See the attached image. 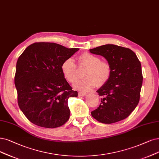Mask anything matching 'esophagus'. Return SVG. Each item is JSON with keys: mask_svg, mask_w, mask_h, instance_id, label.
<instances>
[{"mask_svg": "<svg viewBox=\"0 0 159 159\" xmlns=\"http://www.w3.org/2000/svg\"><path fill=\"white\" fill-rule=\"evenodd\" d=\"M87 93H85V92H79L78 93V95L80 97L81 96H85V95H86Z\"/></svg>", "mask_w": 159, "mask_h": 159, "instance_id": "1", "label": "esophagus"}]
</instances>
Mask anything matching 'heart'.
Wrapping results in <instances>:
<instances>
[{"label": "heart", "instance_id": "heart-1", "mask_svg": "<svg viewBox=\"0 0 159 159\" xmlns=\"http://www.w3.org/2000/svg\"><path fill=\"white\" fill-rule=\"evenodd\" d=\"M78 67H87L84 74L85 78L75 82L74 87L81 91H89L96 86L104 85L111 75V66L108 62L101 61L98 56L88 52L80 54L77 58ZM61 71L70 83L78 78L77 68L72 59H66L61 65Z\"/></svg>", "mask_w": 159, "mask_h": 159}]
</instances>
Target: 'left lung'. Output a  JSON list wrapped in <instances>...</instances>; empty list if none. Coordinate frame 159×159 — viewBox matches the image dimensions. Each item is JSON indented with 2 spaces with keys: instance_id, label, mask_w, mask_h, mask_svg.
<instances>
[{
  "instance_id": "obj_1",
  "label": "left lung",
  "mask_w": 159,
  "mask_h": 159,
  "mask_svg": "<svg viewBox=\"0 0 159 159\" xmlns=\"http://www.w3.org/2000/svg\"><path fill=\"white\" fill-rule=\"evenodd\" d=\"M91 53L104 57L111 66V75L97 91L102 97L91 116L98 121L111 124L129 116L137 106L142 85L140 61L129 48L106 44L89 49Z\"/></svg>"
}]
</instances>
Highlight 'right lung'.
<instances>
[{
    "label": "right lung",
    "instance_id": "add662e5",
    "mask_svg": "<svg viewBox=\"0 0 159 159\" xmlns=\"http://www.w3.org/2000/svg\"><path fill=\"white\" fill-rule=\"evenodd\" d=\"M78 48L58 43L36 42L19 57L14 82L18 105L31 123L57 128L70 117L68 99L78 97L61 71V65Z\"/></svg>",
    "mask_w": 159,
    "mask_h": 159
}]
</instances>
